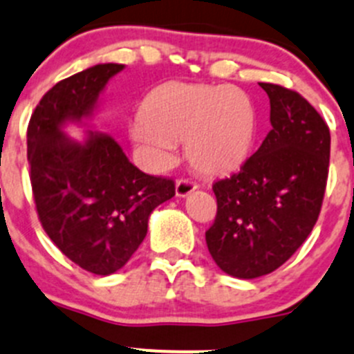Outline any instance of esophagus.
<instances>
[{"label":"esophagus","instance_id":"esophagus-1","mask_svg":"<svg viewBox=\"0 0 354 354\" xmlns=\"http://www.w3.org/2000/svg\"><path fill=\"white\" fill-rule=\"evenodd\" d=\"M196 189H198V184H196V182L187 180V178H180L176 184V196L177 198H185V196L192 194Z\"/></svg>","mask_w":354,"mask_h":354}]
</instances>
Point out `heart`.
<instances>
[{
	"label": "heart",
	"instance_id": "1",
	"mask_svg": "<svg viewBox=\"0 0 354 354\" xmlns=\"http://www.w3.org/2000/svg\"><path fill=\"white\" fill-rule=\"evenodd\" d=\"M131 138L156 169L172 165L187 141L191 165L220 177L244 165L257 138L253 101L239 87L167 84L146 100Z\"/></svg>",
	"mask_w": 354,
	"mask_h": 354
}]
</instances>
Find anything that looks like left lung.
<instances>
[{
  "instance_id": "8db88e82",
  "label": "left lung",
  "mask_w": 354,
  "mask_h": 354,
  "mask_svg": "<svg viewBox=\"0 0 354 354\" xmlns=\"http://www.w3.org/2000/svg\"><path fill=\"white\" fill-rule=\"evenodd\" d=\"M270 100L265 141L241 170L213 184L216 216L206 230L213 261L237 279L277 270L306 241L324 201L330 132L296 91L260 82Z\"/></svg>"
}]
</instances>
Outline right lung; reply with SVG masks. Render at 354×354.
<instances>
[{
  "label": "right lung",
  "mask_w": 354,
  "mask_h": 354,
  "mask_svg": "<svg viewBox=\"0 0 354 354\" xmlns=\"http://www.w3.org/2000/svg\"><path fill=\"white\" fill-rule=\"evenodd\" d=\"M122 63H100L43 96L27 129L30 184L43 229L66 258L84 270L110 275L120 270L148 234L149 215L176 194L174 180L146 176L132 165L110 134L84 131L100 96Z\"/></svg>",
  "instance_id": "obj_1"
}]
</instances>
